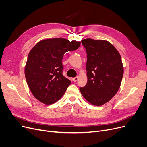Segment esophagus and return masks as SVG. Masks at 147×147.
Here are the masks:
<instances>
[{
	"label": "esophagus",
	"instance_id": "1",
	"mask_svg": "<svg viewBox=\"0 0 147 147\" xmlns=\"http://www.w3.org/2000/svg\"><path fill=\"white\" fill-rule=\"evenodd\" d=\"M78 80V77H76V78H73V80L74 82H76Z\"/></svg>",
	"mask_w": 147,
	"mask_h": 147
}]
</instances>
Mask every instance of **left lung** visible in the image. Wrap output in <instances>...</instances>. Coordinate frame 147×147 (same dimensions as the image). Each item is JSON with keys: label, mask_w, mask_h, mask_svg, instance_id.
Segmentation results:
<instances>
[{"label": "left lung", "mask_w": 147, "mask_h": 147, "mask_svg": "<svg viewBox=\"0 0 147 147\" xmlns=\"http://www.w3.org/2000/svg\"><path fill=\"white\" fill-rule=\"evenodd\" d=\"M82 43L87 53L88 82L80 91L91 104L104 105L120 87L124 72L120 54L107 40L86 38Z\"/></svg>", "instance_id": "8db88e82"}]
</instances>
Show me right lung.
I'll return each mask as SVG.
<instances>
[{"mask_svg": "<svg viewBox=\"0 0 147 147\" xmlns=\"http://www.w3.org/2000/svg\"><path fill=\"white\" fill-rule=\"evenodd\" d=\"M80 42L63 38L38 42L30 51L24 73L28 88L40 102L50 105L58 101L71 84L63 75L62 59L68 51H74Z\"/></svg>", "mask_w": 147, "mask_h": 147, "instance_id": "1", "label": "right lung"}]
</instances>
